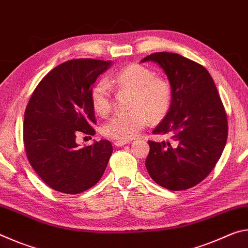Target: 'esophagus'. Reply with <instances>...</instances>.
<instances>
[{
    "mask_svg": "<svg viewBox=\"0 0 248 248\" xmlns=\"http://www.w3.org/2000/svg\"><path fill=\"white\" fill-rule=\"evenodd\" d=\"M128 143H130L129 141H120V140L115 141V145H116V146H123V145L128 144Z\"/></svg>",
    "mask_w": 248,
    "mask_h": 248,
    "instance_id": "obj_1",
    "label": "esophagus"
}]
</instances>
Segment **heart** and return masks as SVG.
<instances>
[{"label":"heart","mask_w":248,"mask_h":248,"mask_svg":"<svg viewBox=\"0 0 248 248\" xmlns=\"http://www.w3.org/2000/svg\"><path fill=\"white\" fill-rule=\"evenodd\" d=\"M109 83L121 91L131 93L127 114L116 115L103 125L105 136L115 140L128 141L144 129L150 119L152 123L162 120L170 111L173 100L170 83L162 77H155L153 70L140 63H129L112 75ZM111 91L109 84L102 79L91 91V103L94 111L106 116L111 108Z\"/></svg>","instance_id":"1"}]
</instances>
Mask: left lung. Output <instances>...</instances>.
<instances>
[{
	"mask_svg": "<svg viewBox=\"0 0 248 248\" xmlns=\"http://www.w3.org/2000/svg\"><path fill=\"white\" fill-rule=\"evenodd\" d=\"M153 61L167 75L173 100L165 118L153 130L171 141H149L145 167L166 189H189L207 177L228 139V118L211 75L202 65L177 53L155 52Z\"/></svg>",
	"mask_w": 248,
	"mask_h": 248,
	"instance_id": "8db88e82",
	"label": "left lung"
}]
</instances>
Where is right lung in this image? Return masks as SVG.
<instances>
[{
	"label": "right lung",
	"instance_id": "add662e5",
	"mask_svg": "<svg viewBox=\"0 0 248 248\" xmlns=\"http://www.w3.org/2000/svg\"><path fill=\"white\" fill-rule=\"evenodd\" d=\"M111 61L73 59L52 69L33 91L25 110L24 144L43 182L63 194L83 192L98 183L112 153L108 140L79 149L75 138L94 136L91 91Z\"/></svg>",
	"mask_w": 248,
	"mask_h": 248
}]
</instances>
